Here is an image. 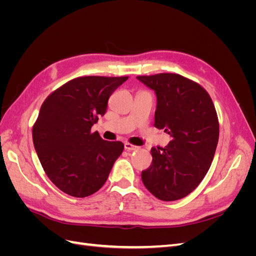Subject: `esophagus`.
<instances>
[{
    "label": "esophagus",
    "mask_w": 256,
    "mask_h": 256,
    "mask_svg": "<svg viewBox=\"0 0 256 256\" xmlns=\"http://www.w3.org/2000/svg\"><path fill=\"white\" fill-rule=\"evenodd\" d=\"M138 148H140V147L136 146V145H134V144L128 143V142L125 143V150H136Z\"/></svg>",
    "instance_id": "1"
}]
</instances>
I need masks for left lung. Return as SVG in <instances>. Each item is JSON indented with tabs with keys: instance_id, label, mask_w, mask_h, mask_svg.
I'll return each mask as SVG.
<instances>
[{
	"instance_id": "8db88e82",
	"label": "left lung",
	"mask_w": 256,
	"mask_h": 256,
	"mask_svg": "<svg viewBox=\"0 0 256 256\" xmlns=\"http://www.w3.org/2000/svg\"><path fill=\"white\" fill-rule=\"evenodd\" d=\"M157 96L154 126L172 140L150 150L152 162L142 171V182L161 200L187 196L203 180L219 140L214 104L200 85L177 74L138 76Z\"/></svg>"
}]
</instances>
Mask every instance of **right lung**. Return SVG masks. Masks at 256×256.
<instances>
[{
    "mask_svg": "<svg viewBox=\"0 0 256 256\" xmlns=\"http://www.w3.org/2000/svg\"><path fill=\"white\" fill-rule=\"evenodd\" d=\"M127 79L79 76L52 92L42 104L33 126L34 146L49 180L66 194H94L122 154V142L104 141L90 129L104 115L112 92Z\"/></svg>",
    "mask_w": 256,
    "mask_h": 256,
    "instance_id": "obj_1",
    "label": "right lung"
}]
</instances>
